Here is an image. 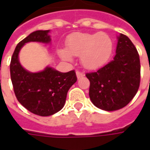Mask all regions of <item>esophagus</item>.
I'll return each instance as SVG.
<instances>
[{"label":"esophagus","mask_w":150,"mask_h":150,"mask_svg":"<svg viewBox=\"0 0 150 150\" xmlns=\"http://www.w3.org/2000/svg\"><path fill=\"white\" fill-rule=\"evenodd\" d=\"M76 75H77V78L80 79L84 76V73H83V72L79 71H76Z\"/></svg>","instance_id":"34e87169"}]
</instances>
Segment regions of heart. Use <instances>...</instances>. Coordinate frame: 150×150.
I'll use <instances>...</instances> for the list:
<instances>
[{"label": "heart", "mask_w": 150, "mask_h": 150, "mask_svg": "<svg viewBox=\"0 0 150 150\" xmlns=\"http://www.w3.org/2000/svg\"><path fill=\"white\" fill-rule=\"evenodd\" d=\"M67 50L62 49L59 54L66 61H71L72 56H80L83 66L88 69H96L110 58L113 43L108 34L101 32L75 33L67 41Z\"/></svg>", "instance_id": "obj_1"}]
</instances>
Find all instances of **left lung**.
Listing matches in <instances>:
<instances>
[{
  "mask_svg": "<svg viewBox=\"0 0 150 150\" xmlns=\"http://www.w3.org/2000/svg\"><path fill=\"white\" fill-rule=\"evenodd\" d=\"M116 52L110 62L96 71L86 74L90 81L91 102L105 111L125 107L137 94L141 81L139 54L125 34L118 37Z\"/></svg>",
  "mask_w": 150,
  "mask_h": 150,
  "instance_id": "1",
  "label": "left lung"
}]
</instances>
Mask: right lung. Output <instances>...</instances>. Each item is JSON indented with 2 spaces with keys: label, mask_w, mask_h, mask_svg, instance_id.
<instances>
[{
  "label": "right lung",
  "mask_w": 150,
  "mask_h": 150,
  "mask_svg": "<svg viewBox=\"0 0 150 150\" xmlns=\"http://www.w3.org/2000/svg\"><path fill=\"white\" fill-rule=\"evenodd\" d=\"M49 32L34 31L21 41L10 62L11 81L18 100L27 110L42 116H51L62 109L67 91L77 80L74 70L62 73L47 67L42 71L31 73L20 64L18 54L21 47L29 42H50Z\"/></svg>",
  "instance_id": "right-lung-1"
}]
</instances>
